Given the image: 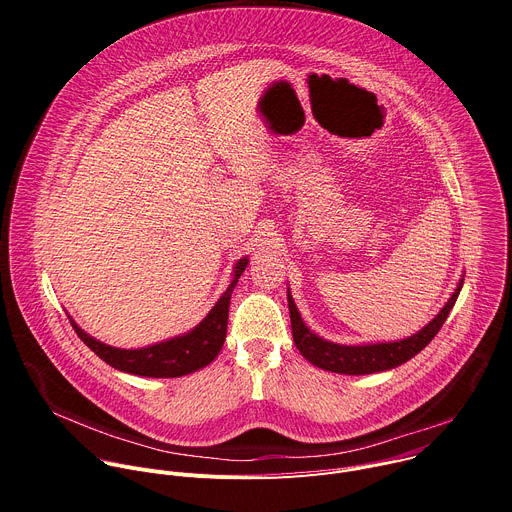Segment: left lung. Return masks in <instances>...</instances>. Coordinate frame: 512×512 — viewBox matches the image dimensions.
Listing matches in <instances>:
<instances>
[{"instance_id":"1","label":"left lung","mask_w":512,"mask_h":512,"mask_svg":"<svg viewBox=\"0 0 512 512\" xmlns=\"http://www.w3.org/2000/svg\"><path fill=\"white\" fill-rule=\"evenodd\" d=\"M462 283H458L456 291L448 304L440 310L425 328H421L417 334L399 340V342H379V344H362V346H346V344H334L320 336H316L304 322L302 316L294 304V298L289 296L287 289V304H289V318H291V334H294V342L302 356L316 364L318 369L340 373V375H371L381 373L399 367V364L413 358L417 352H421L433 336L440 332L444 326L450 310L454 308Z\"/></svg>"}]
</instances>
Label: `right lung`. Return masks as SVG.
<instances>
[{"label":"right lung","instance_id":"obj_1","mask_svg":"<svg viewBox=\"0 0 512 512\" xmlns=\"http://www.w3.org/2000/svg\"><path fill=\"white\" fill-rule=\"evenodd\" d=\"M249 259L243 257L235 265V275L231 285L227 287L225 294L214 304V308L208 312V316L188 334L148 346L137 350H125V348H113L107 346L93 336H89L85 330H81L75 322L70 320L72 328L79 334V338L113 369L139 375V377H154V379H174L182 375H190L208 362L216 358L221 352L225 338H227V322H229V304L231 294L243 275Z\"/></svg>","mask_w":512,"mask_h":512}]
</instances>
